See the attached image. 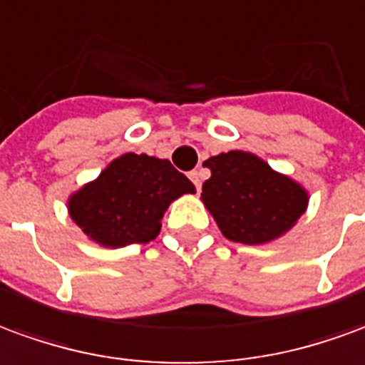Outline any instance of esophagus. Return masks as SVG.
<instances>
[{
    "instance_id": "34e87169",
    "label": "esophagus",
    "mask_w": 365,
    "mask_h": 365,
    "mask_svg": "<svg viewBox=\"0 0 365 365\" xmlns=\"http://www.w3.org/2000/svg\"><path fill=\"white\" fill-rule=\"evenodd\" d=\"M188 177H190V180L195 182L196 188H200V185H202V173H200V170H190V175H188Z\"/></svg>"
}]
</instances>
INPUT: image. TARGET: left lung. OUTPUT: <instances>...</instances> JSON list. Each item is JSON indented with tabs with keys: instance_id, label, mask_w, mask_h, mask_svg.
<instances>
[{
	"instance_id": "1",
	"label": "left lung",
	"mask_w": 365,
	"mask_h": 365,
	"mask_svg": "<svg viewBox=\"0 0 365 365\" xmlns=\"http://www.w3.org/2000/svg\"><path fill=\"white\" fill-rule=\"evenodd\" d=\"M204 167L212 177L202 185V202L232 242L267 244L307 210V190L255 155L228 151L210 157Z\"/></svg>"
}]
</instances>
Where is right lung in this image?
<instances>
[{
	"mask_svg": "<svg viewBox=\"0 0 365 365\" xmlns=\"http://www.w3.org/2000/svg\"><path fill=\"white\" fill-rule=\"evenodd\" d=\"M187 192H195V185L170 161L125 153L71 196L68 212L104 247L147 244L159 234L167 206Z\"/></svg>",
	"mask_w": 365,
	"mask_h": 365,
	"instance_id": "add662e5",
	"label": "right lung"
}]
</instances>
